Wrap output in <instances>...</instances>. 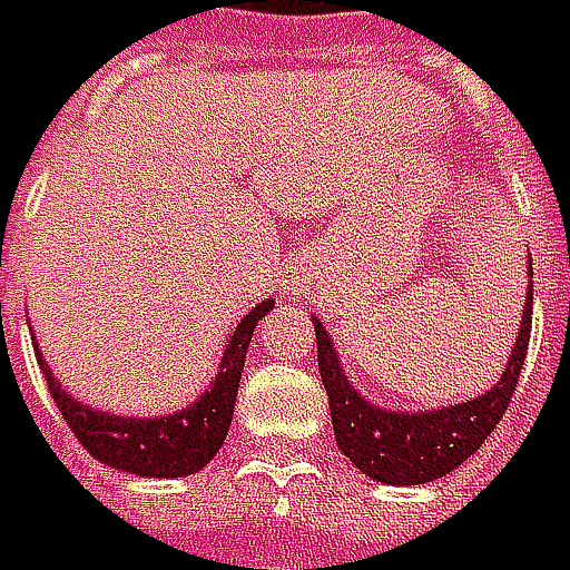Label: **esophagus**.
Masks as SVG:
<instances>
[{"instance_id":"obj_1","label":"esophagus","mask_w":570,"mask_h":570,"mask_svg":"<svg viewBox=\"0 0 570 570\" xmlns=\"http://www.w3.org/2000/svg\"><path fill=\"white\" fill-rule=\"evenodd\" d=\"M303 284H306V277H303V267H293V271H289V289H299Z\"/></svg>"}]
</instances>
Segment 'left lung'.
Here are the masks:
<instances>
[{"mask_svg":"<svg viewBox=\"0 0 570 570\" xmlns=\"http://www.w3.org/2000/svg\"><path fill=\"white\" fill-rule=\"evenodd\" d=\"M531 277V261H528ZM316 330V363L320 380L330 396V419L340 452L373 482L383 485H425L449 472H455L462 462H469L479 445L492 435V429L502 422L514 383L524 366L528 336H531V284L524 293L521 326L505 363L502 380L485 390L482 396L439 405V409H390L373 399H366L346 376L343 360L336 353V343L330 340V330L313 316Z\"/></svg>","mask_w":570,"mask_h":570,"instance_id":"obj_1","label":"left lung"}]
</instances>
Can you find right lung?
<instances>
[{"label": "right lung", "mask_w": 570, "mask_h": 570, "mask_svg": "<svg viewBox=\"0 0 570 570\" xmlns=\"http://www.w3.org/2000/svg\"><path fill=\"white\" fill-rule=\"evenodd\" d=\"M271 309H274V299H261L234 326L230 340L224 343V356L207 390L190 405L177 412H165V415H121V412L91 409L88 402L61 390L58 376L49 370L46 356L39 353L36 336H32V346H36V360L49 380L61 419L75 432V439L88 449V455L138 479H184V475L200 472L220 452L230 419H234V402H237L244 360L250 350V336Z\"/></svg>", "instance_id": "right-lung-1"}]
</instances>
